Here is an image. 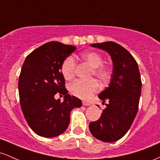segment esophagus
I'll return each mask as SVG.
<instances>
[{
	"mask_svg": "<svg viewBox=\"0 0 160 160\" xmlns=\"http://www.w3.org/2000/svg\"><path fill=\"white\" fill-rule=\"evenodd\" d=\"M83 106H90V103L87 102H86V101H83Z\"/></svg>",
	"mask_w": 160,
	"mask_h": 160,
	"instance_id": "34e87169",
	"label": "esophagus"
}]
</instances>
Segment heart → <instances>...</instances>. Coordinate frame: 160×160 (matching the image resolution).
<instances>
[{"instance_id":"b5f03b06","label":"heart","mask_w":160,"mask_h":160,"mask_svg":"<svg viewBox=\"0 0 160 160\" xmlns=\"http://www.w3.org/2000/svg\"><path fill=\"white\" fill-rule=\"evenodd\" d=\"M81 58L92 67V73L99 80H106L108 77V70L102 64V57L96 52H84L81 54ZM76 61L73 56H68L61 66V71L65 80H71L74 76ZM99 88V83L95 79L88 80H77L69 85L71 93L80 99H89Z\"/></svg>"}]
</instances>
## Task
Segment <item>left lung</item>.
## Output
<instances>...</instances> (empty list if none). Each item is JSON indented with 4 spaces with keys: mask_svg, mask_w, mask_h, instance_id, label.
Segmentation results:
<instances>
[{
    "mask_svg": "<svg viewBox=\"0 0 160 160\" xmlns=\"http://www.w3.org/2000/svg\"><path fill=\"white\" fill-rule=\"evenodd\" d=\"M91 46L108 52L113 71L108 87L98 96L103 103L108 101L106 108L99 120L89 123V131L98 140L112 143L128 131L138 112L142 87L139 68L128 51L114 42Z\"/></svg>",
    "mask_w": 160,
    "mask_h": 160,
    "instance_id": "left-lung-1",
    "label": "left lung"
}]
</instances>
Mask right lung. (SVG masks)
<instances>
[{
    "label": "right lung",
    "instance_id": "1",
    "mask_svg": "<svg viewBox=\"0 0 160 160\" xmlns=\"http://www.w3.org/2000/svg\"><path fill=\"white\" fill-rule=\"evenodd\" d=\"M76 50L73 45L50 42L32 52L24 61L19 77L21 108L30 128L43 138H54L69 125L71 112L81 100L68 94L61 71L63 61ZM64 95V101L54 95Z\"/></svg>",
    "mask_w": 160,
    "mask_h": 160
}]
</instances>
